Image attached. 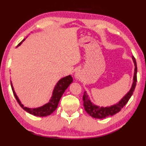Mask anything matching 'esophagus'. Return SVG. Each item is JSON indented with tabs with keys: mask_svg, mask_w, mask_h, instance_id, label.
<instances>
[{
	"mask_svg": "<svg viewBox=\"0 0 146 146\" xmlns=\"http://www.w3.org/2000/svg\"><path fill=\"white\" fill-rule=\"evenodd\" d=\"M75 77L78 79H79L80 78V72L79 71H76V72L75 74Z\"/></svg>",
	"mask_w": 146,
	"mask_h": 146,
	"instance_id": "34e87169",
	"label": "esophagus"
}]
</instances>
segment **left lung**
<instances>
[{
  "label": "left lung",
  "instance_id": "8db88e82",
  "mask_svg": "<svg viewBox=\"0 0 146 146\" xmlns=\"http://www.w3.org/2000/svg\"><path fill=\"white\" fill-rule=\"evenodd\" d=\"M132 59L133 60L135 64V72H134V76H133V82L131 86V88L128 93L119 102L116 104L111 106L110 107H101L100 108L97 106H95L91 102L88 98V96L86 94V92L84 93L83 95V104L84 109L86 112L91 115L92 117L94 118H105L110 115H113L115 114V113H118L121 109L123 108V106L126 104L127 102L130 98L131 96H132L133 91H134L135 86H136V82H137V64L136 61H135V58L132 56Z\"/></svg>",
  "mask_w": 146,
  "mask_h": 146
}]
</instances>
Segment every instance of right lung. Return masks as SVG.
<instances>
[{
	"instance_id": "right-lung-1",
	"label": "right lung",
	"mask_w": 146,
	"mask_h": 146,
	"mask_svg": "<svg viewBox=\"0 0 146 146\" xmlns=\"http://www.w3.org/2000/svg\"><path fill=\"white\" fill-rule=\"evenodd\" d=\"M24 40H25V39H24L23 40H22L21 42L18 44V46L21 45V44L23 42ZM72 77L70 75L67 76L62 78L60 80L58 81V82L56 84V85L54 90L53 91L52 96L51 97V99L50 100L49 102L46 104L44 105L43 106L35 109L28 108L25 107L23 104H22L21 102L19 100V99L18 98L17 96L16 95L15 91H14L13 85H12L11 82V84L12 90H13V91L14 96H15L17 102L19 103V104L20 106H21L22 108L25 110V111H27V112L31 113V114L35 115V116L43 117L51 114L52 113H53L54 111L56 110V109L58 107V105L60 100L65 90L69 86V85L72 82Z\"/></svg>"
}]
</instances>
